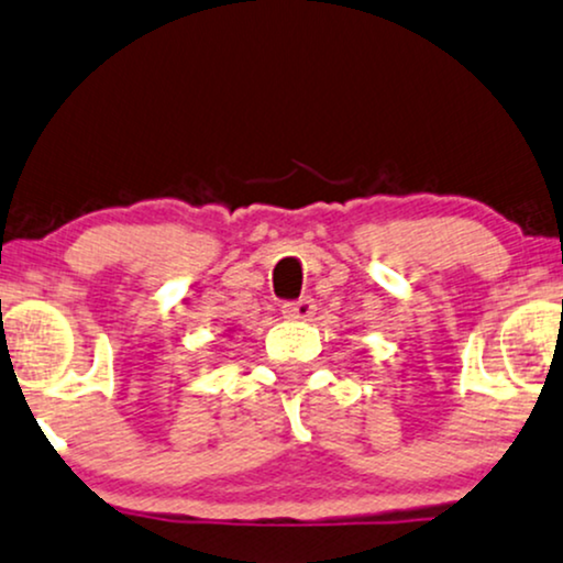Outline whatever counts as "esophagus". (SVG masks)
<instances>
[{"mask_svg":"<svg viewBox=\"0 0 563 563\" xmlns=\"http://www.w3.org/2000/svg\"><path fill=\"white\" fill-rule=\"evenodd\" d=\"M316 313V302L310 297H300V300L284 302L282 305V316L289 318V321H305Z\"/></svg>","mask_w":563,"mask_h":563,"instance_id":"esophagus-1","label":"esophagus"}]
</instances>
